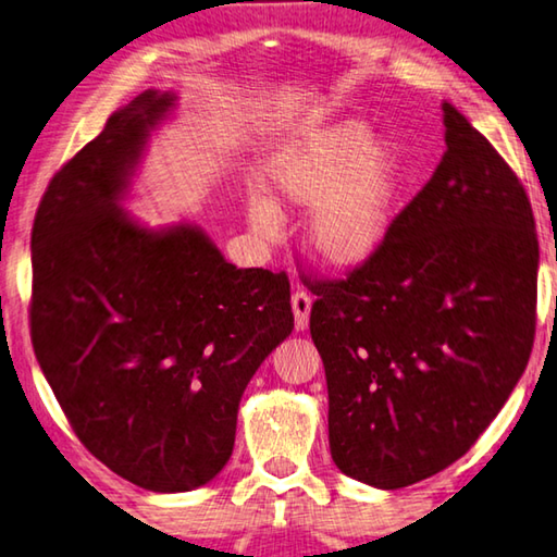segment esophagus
<instances>
[{"mask_svg":"<svg viewBox=\"0 0 557 557\" xmlns=\"http://www.w3.org/2000/svg\"><path fill=\"white\" fill-rule=\"evenodd\" d=\"M309 309H312V297L305 289L292 292V312H295L297 332H305L309 324Z\"/></svg>","mask_w":557,"mask_h":557,"instance_id":"obj_1","label":"esophagus"}]
</instances>
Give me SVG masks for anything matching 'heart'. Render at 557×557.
Wrapping results in <instances>:
<instances>
[{"mask_svg": "<svg viewBox=\"0 0 557 557\" xmlns=\"http://www.w3.org/2000/svg\"><path fill=\"white\" fill-rule=\"evenodd\" d=\"M282 203L314 209L309 245L334 268L369 260L391 228L400 188V154L388 139H369L361 122H338L287 149L272 166ZM252 223L272 228L268 203L252 206Z\"/></svg>", "mask_w": 557, "mask_h": 557, "instance_id": "obj_1", "label": "heart"}]
</instances>
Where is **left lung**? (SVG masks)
I'll list each match as a JSON object with an SVG mask.
<instances>
[{"mask_svg": "<svg viewBox=\"0 0 557 557\" xmlns=\"http://www.w3.org/2000/svg\"><path fill=\"white\" fill-rule=\"evenodd\" d=\"M447 152L373 256L309 317L346 476L403 488L465 457L531 358L539 233L521 178L445 102Z\"/></svg>", "mask_w": 557, "mask_h": 557, "instance_id": "1", "label": "left lung"}]
</instances>
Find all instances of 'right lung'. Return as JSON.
Returning a JSON list of instances; mask_svg holds the SVG:
<instances>
[{"label": "right lung", "mask_w": 557, "mask_h": 557, "mask_svg": "<svg viewBox=\"0 0 557 557\" xmlns=\"http://www.w3.org/2000/svg\"><path fill=\"white\" fill-rule=\"evenodd\" d=\"M145 90L53 174L32 231V344L92 457L149 492H191L231 459L252 373L292 334L287 272L235 268L194 225L120 209L149 129Z\"/></svg>", "instance_id": "1"}]
</instances>
